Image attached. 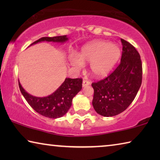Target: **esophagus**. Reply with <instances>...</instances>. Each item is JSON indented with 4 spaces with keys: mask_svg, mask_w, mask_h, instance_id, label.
Wrapping results in <instances>:
<instances>
[{
    "mask_svg": "<svg viewBox=\"0 0 160 160\" xmlns=\"http://www.w3.org/2000/svg\"><path fill=\"white\" fill-rule=\"evenodd\" d=\"M90 84H91V82H90L89 80H84L82 81V87H84V88H85V87H87V86L90 85Z\"/></svg>",
    "mask_w": 160,
    "mask_h": 160,
    "instance_id": "esophagus-1",
    "label": "esophagus"
}]
</instances>
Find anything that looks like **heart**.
<instances>
[{
	"instance_id": "1",
	"label": "heart",
	"mask_w": 160,
	"mask_h": 160,
	"mask_svg": "<svg viewBox=\"0 0 160 160\" xmlns=\"http://www.w3.org/2000/svg\"><path fill=\"white\" fill-rule=\"evenodd\" d=\"M121 56L118 46L97 40L84 45L78 56L70 58L75 68H81L83 63H90L91 73L95 78H104L109 74Z\"/></svg>"
}]
</instances>
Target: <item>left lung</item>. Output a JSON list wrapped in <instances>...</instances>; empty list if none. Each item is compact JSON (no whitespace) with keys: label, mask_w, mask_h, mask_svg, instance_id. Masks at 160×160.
Instances as JSON below:
<instances>
[{"label":"left lung","mask_w":160,"mask_h":160,"mask_svg":"<svg viewBox=\"0 0 160 160\" xmlns=\"http://www.w3.org/2000/svg\"><path fill=\"white\" fill-rule=\"evenodd\" d=\"M123 45L121 63L104 80L93 82L92 105L99 115L109 117L125 111L133 101L142 83L140 56L129 42L121 39Z\"/></svg>","instance_id":"obj_1"}]
</instances>
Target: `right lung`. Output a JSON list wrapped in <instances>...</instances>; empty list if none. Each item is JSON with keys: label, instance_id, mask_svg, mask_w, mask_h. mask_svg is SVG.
<instances>
[{"label": "right lung", "instance_id": "add662e5", "mask_svg": "<svg viewBox=\"0 0 160 160\" xmlns=\"http://www.w3.org/2000/svg\"><path fill=\"white\" fill-rule=\"evenodd\" d=\"M68 40L67 35L53 37H42L30 45L42 42L64 43ZM19 88L23 97L34 111L45 117L57 118L62 117L71 107L73 97L82 90V78H66L62 85L53 93L44 97L32 96L24 90L18 80Z\"/></svg>", "mask_w": 160, "mask_h": 160}]
</instances>
